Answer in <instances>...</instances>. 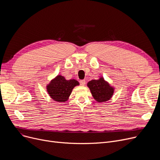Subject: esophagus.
I'll return each instance as SVG.
<instances>
[{
  "label": "esophagus",
  "instance_id": "esophagus-1",
  "mask_svg": "<svg viewBox=\"0 0 160 160\" xmlns=\"http://www.w3.org/2000/svg\"><path fill=\"white\" fill-rule=\"evenodd\" d=\"M80 84L81 86H84L86 84V80H80Z\"/></svg>",
  "mask_w": 160,
  "mask_h": 160
}]
</instances>
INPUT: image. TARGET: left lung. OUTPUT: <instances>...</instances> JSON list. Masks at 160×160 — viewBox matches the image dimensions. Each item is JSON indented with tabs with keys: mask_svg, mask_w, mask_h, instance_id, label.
I'll return each mask as SVG.
<instances>
[{
	"mask_svg": "<svg viewBox=\"0 0 160 160\" xmlns=\"http://www.w3.org/2000/svg\"><path fill=\"white\" fill-rule=\"evenodd\" d=\"M91 93L98 102H105L111 98L113 93V88L110 86L104 78L93 80L88 83Z\"/></svg>",
	"mask_w": 160,
	"mask_h": 160,
	"instance_id": "obj_1",
	"label": "left lung"
}]
</instances>
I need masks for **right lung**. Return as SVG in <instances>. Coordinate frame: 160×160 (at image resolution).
Instances as JSON below:
<instances>
[{"label": "right lung", "mask_w": 160, "mask_h": 160, "mask_svg": "<svg viewBox=\"0 0 160 160\" xmlns=\"http://www.w3.org/2000/svg\"><path fill=\"white\" fill-rule=\"evenodd\" d=\"M79 85V83L76 80H65L62 76L58 77L51 81L47 86V91L51 98L57 102H65L71 93L72 89Z\"/></svg>", "instance_id": "right-lung-1"}]
</instances>
